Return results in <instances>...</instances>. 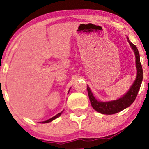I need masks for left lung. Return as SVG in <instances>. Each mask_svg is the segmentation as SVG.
I'll return each mask as SVG.
<instances>
[{"label": "left lung", "instance_id": "obj_1", "mask_svg": "<svg viewBox=\"0 0 149 149\" xmlns=\"http://www.w3.org/2000/svg\"><path fill=\"white\" fill-rule=\"evenodd\" d=\"M128 42L132 47V49L134 50V54L136 56V68H137V76L135 81L133 85H132L129 91L125 93L122 97L116 100L109 101V102H100L97 100L93 96L92 92H91L89 87L87 86V93L90 100L91 107L93 109L98 112L100 113L104 114V115H113L119 113V112L123 111V109L130 107L135 100L136 96H137L138 91L141 86V83L143 78V72H142V68L141 63L140 60V54L138 50L135 45L130 41L129 38H127Z\"/></svg>", "mask_w": 149, "mask_h": 149}]
</instances>
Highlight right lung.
I'll return each instance as SVG.
<instances>
[{"mask_svg": "<svg viewBox=\"0 0 149 149\" xmlns=\"http://www.w3.org/2000/svg\"><path fill=\"white\" fill-rule=\"evenodd\" d=\"M62 112H63V111H62V112H61V113H58V115H56V116H54V117H53L52 118H51V119H48V120H47V121H42V123H49V122H51V121H53V120L56 119V118H58V117H60V116L61 115V114L62 113Z\"/></svg>", "mask_w": 149, "mask_h": 149, "instance_id": "right-lung-1", "label": "right lung"}]
</instances>
